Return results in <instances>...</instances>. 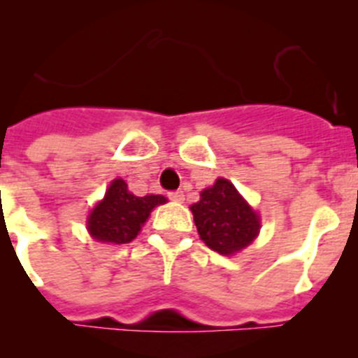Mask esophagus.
Here are the masks:
<instances>
[{
  "label": "esophagus",
  "mask_w": 358,
  "mask_h": 358,
  "mask_svg": "<svg viewBox=\"0 0 358 358\" xmlns=\"http://www.w3.org/2000/svg\"><path fill=\"white\" fill-rule=\"evenodd\" d=\"M169 199L173 202H182L185 201V194H182V192H170Z\"/></svg>",
  "instance_id": "esophagus-1"
}]
</instances>
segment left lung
Segmentation results:
<instances>
[{
	"label": "left lung",
	"instance_id": "1",
	"mask_svg": "<svg viewBox=\"0 0 358 358\" xmlns=\"http://www.w3.org/2000/svg\"><path fill=\"white\" fill-rule=\"evenodd\" d=\"M199 235L208 248L224 256L248 248L260 233V217L224 177L202 189L201 201L189 206Z\"/></svg>",
	"mask_w": 358,
	"mask_h": 358
}]
</instances>
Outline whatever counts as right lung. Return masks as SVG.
<instances>
[{
  "label": "right lung",
  "mask_w": 358,
  "mask_h": 358,
  "mask_svg": "<svg viewBox=\"0 0 358 358\" xmlns=\"http://www.w3.org/2000/svg\"><path fill=\"white\" fill-rule=\"evenodd\" d=\"M163 195L136 197L129 192L127 182L115 179L87 217V231L94 240L103 243H129L138 236L148 215L159 204H164Z\"/></svg>",
  "instance_id": "add662e5"
}]
</instances>
